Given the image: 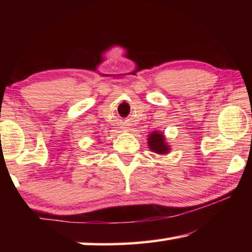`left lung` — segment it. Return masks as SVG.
<instances>
[{
    "instance_id": "obj_1",
    "label": "left lung",
    "mask_w": 252,
    "mask_h": 252,
    "mask_svg": "<svg viewBox=\"0 0 252 252\" xmlns=\"http://www.w3.org/2000/svg\"><path fill=\"white\" fill-rule=\"evenodd\" d=\"M148 147L155 154L158 155H167L170 154L171 147L166 142L164 133L161 132H151L148 135Z\"/></svg>"
}]
</instances>
